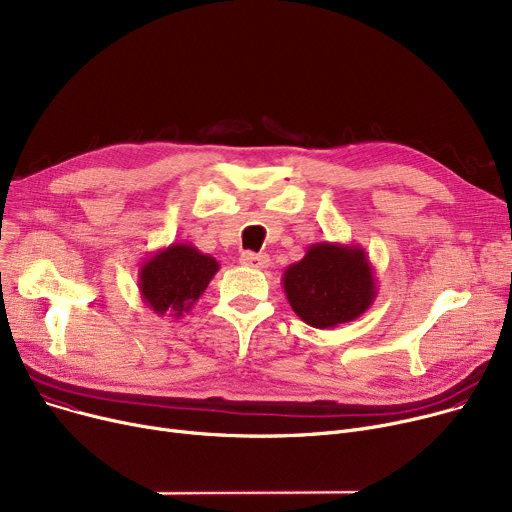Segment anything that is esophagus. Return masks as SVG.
I'll list each match as a JSON object with an SVG mask.
<instances>
[{
  "label": "esophagus",
  "mask_w": 512,
  "mask_h": 512,
  "mask_svg": "<svg viewBox=\"0 0 512 512\" xmlns=\"http://www.w3.org/2000/svg\"><path fill=\"white\" fill-rule=\"evenodd\" d=\"M270 257H267L265 253H242L240 255V263L247 265V267H253V270H265L267 265H270Z\"/></svg>",
  "instance_id": "1"
}]
</instances>
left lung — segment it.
Segmentation results:
<instances>
[{
	"label": "left lung",
	"instance_id": "8db88e82",
	"mask_svg": "<svg viewBox=\"0 0 512 512\" xmlns=\"http://www.w3.org/2000/svg\"><path fill=\"white\" fill-rule=\"evenodd\" d=\"M375 272L363 247L315 242L282 274L286 299L305 324L330 330L361 317L378 297Z\"/></svg>",
	"mask_w": 512,
	"mask_h": 512
}]
</instances>
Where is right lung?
<instances>
[{"mask_svg": "<svg viewBox=\"0 0 512 512\" xmlns=\"http://www.w3.org/2000/svg\"><path fill=\"white\" fill-rule=\"evenodd\" d=\"M218 270V259L201 253L191 242H172L141 263V301L159 317L180 319L195 307Z\"/></svg>", "mask_w": 512, "mask_h": 512, "instance_id": "right-lung-1", "label": "right lung"}]
</instances>
